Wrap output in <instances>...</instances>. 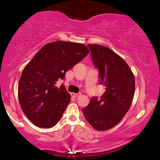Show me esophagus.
Masks as SVG:
<instances>
[{
    "mask_svg": "<svg viewBox=\"0 0 160 160\" xmlns=\"http://www.w3.org/2000/svg\"><path fill=\"white\" fill-rule=\"evenodd\" d=\"M71 96L72 97H78L79 95H80V93H78V94H77V93H73V92H72L71 94Z\"/></svg>",
    "mask_w": 160,
    "mask_h": 160,
    "instance_id": "esophagus-1",
    "label": "esophagus"
}]
</instances>
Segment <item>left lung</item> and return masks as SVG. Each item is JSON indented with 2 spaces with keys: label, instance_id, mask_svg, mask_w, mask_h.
Wrapping results in <instances>:
<instances>
[{
  "label": "left lung",
  "instance_id": "8db88e82",
  "mask_svg": "<svg viewBox=\"0 0 160 160\" xmlns=\"http://www.w3.org/2000/svg\"><path fill=\"white\" fill-rule=\"evenodd\" d=\"M88 46L105 92L100 99H91L82 112L94 129L104 131L117 125L128 112L134 96L135 77L126 62L109 48Z\"/></svg>",
  "mask_w": 160,
  "mask_h": 160
}]
</instances>
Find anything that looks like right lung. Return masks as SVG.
<instances>
[{
    "instance_id": "obj_1",
    "label": "right lung",
    "mask_w": 160,
    "mask_h": 160,
    "mask_svg": "<svg viewBox=\"0 0 160 160\" xmlns=\"http://www.w3.org/2000/svg\"><path fill=\"white\" fill-rule=\"evenodd\" d=\"M83 44L56 41L44 45L23 69L18 84V99L23 113L39 128L58 123L70 101L63 85L66 72L88 55Z\"/></svg>"
}]
</instances>
